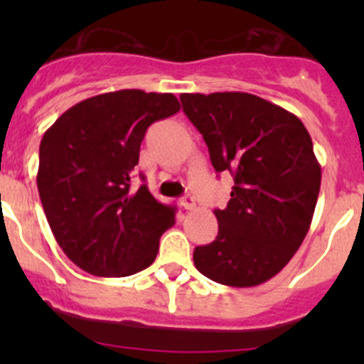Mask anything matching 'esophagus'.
<instances>
[{
	"instance_id": "1",
	"label": "esophagus",
	"mask_w": 364,
	"mask_h": 364,
	"mask_svg": "<svg viewBox=\"0 0 364 364\" xmlns=\"http://www.w3.org/2000/svg\"><path fill=\"white\" fill-rule=\"evenodd\" d=\"M181 205L185 209H193V208H196V199H193L192 196L181 197Z\"/></svg>"
}]
</instances>
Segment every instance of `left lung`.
<instances>
[{
    "label": "left lung",
    "mask_w": 364,
    "mask_h": 364,
    "mask_svg": "<svg viewBox=\"0 0 364 364\" xmlns=\"http://www.w3.org/2000/svg\"><path fill=\"white\" fill-rule=\"evenodd\" d=\"M183 111L203 134L216 172L234 178L218 236L193 250L216 284L255 287L280 273L303 243L321 190L311 137L292 112L241 91L183 93Z\"/></svg>",
    "instance_id": "left-lung-1"
}]
</instances>
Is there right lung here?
<instances>
[{"label": "right lung", "mask_w": 364, "mask_h": 364, "mask_svg": "<svg viewBox=\"0 0 364 364\" xmlns=\"http://www.w3.org/2000/svg\"><path fill=\"white\" fill-rule=\"evenodd\" d=\"M181 109L172 93L121 90L79 102L40 142V200L61 250L95 277L151 266L174 205L132 188L146 130ZM144 179V176H141Z\"/></svg>", "instance_id": "add662e5"}]
</instances>
